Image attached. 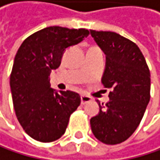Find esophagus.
<instances>
[{
	"label": "esophagus",
	"mask_w": 160,
	"mask_h": 160,
	"mask_svg": "<svg viewBox=\"0 0 160 160\" xmlns=\"http://www.w3.org/2000/svg\"><path fill=\"white\" fill-rule=\"evenodd\" d=\"M91 101H92V98H91V97H89L87 95H82L81 96V103L82 104H85V103H87V102H89Z\"/></svg>",
	"instance_id": "1"
}]
</instances>
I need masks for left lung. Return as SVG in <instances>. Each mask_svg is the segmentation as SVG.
Masks as SVG:
<instances>
[{
    "label": "left lung",
    "mask_w": 160,
    "mask_h": 160,
    "mask_svg": "<svg viewBox=\"0 0 160 160\" xmlns=\"http://www.w3.org/2000/svg\"><path fill=\"white\" fill-rule=\"evenodd\" d=\"M106 54L102 85L109 102L90 120L95 137L107 145L120 144L135 132L151 99V73L139 47L110 31L90 30Z\"/></svg>",
    "instance_id": "left-lung-1"
}]
</instances>
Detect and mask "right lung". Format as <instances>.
<instances>
[{
	"mask_svg": "<svg viewBox=\"0 0 160 160\" xmlns=\"http://www.w3.org/2000/svg\"><path fill=\"white\" fill-rule=\"evenodd\" d=\"M88 35L83 28L50 26L30 35L18 49L9 81L12 102L18 121L34 140L59 139L80 106L79 94L51 88L50 74L60 65L64 51Z\"/></svg>",
	"mask_w": 160,
	"mask_h": 160,
	"instance_id": "add662e5",
	"label": "right lung"
}]
</instances>
